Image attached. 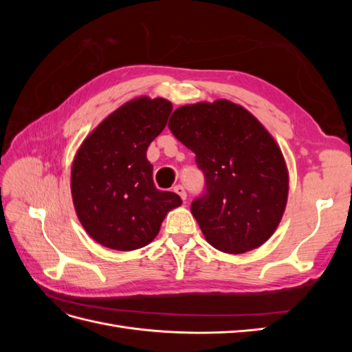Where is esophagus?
I'll list each match as a JSON object with an SVG mask.
<instances>
[{
    "label": "esophagus",
    "instance_id": "34e87169",
    "mask_svg": "<svg viewBox=\"0 0 352 352\" xmlns=\"http://www.w3.org/2000/svg\"><path fill=\"white\" fill-rule=\"evenodd\" d=\"M173 190H175V192H176L180 198H182L184 201L186 199V190H185V188H184L182 185H176V186L173 188Z\"/></svg>",
    "mask_w": 352,
    "mask_h": 352
}]
</instances>
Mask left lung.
Segmentation results:
<instances>
[{
	"label": "left lung",
	"instance_id": "1",
	"mask_svg": "<svg viewBox=\"0 0 352 352\" xmlns=\"http://www.w3.org/2000/svg\"><path fill=\"white\" fill-rule=\"evenodd\" d=\"M168 129L204 173L190 204L210 245L228 254L258 248L279 226L289 177L280 148L255 117L228 100L182 105Z\"/></svg>",
	"mask_w": 352,
	"mask_h": 352
}]
</instances>
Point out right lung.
Returning <instances> with one entry per match:
<instances>
[{"label": "right lung", "mask_w": 352, "mask_h": 352, "mask_svg": "<svg viewBox=\"0 0 352 352\" xmlns=\"http://www.w3.org/2000/svg\"><path fill=\"white\" fill-rule=\"evenodd\" d=\"M172 110L164 98L126 102L95 127L73 160L74 210L88 235L105 248L145 247L167 212L182 204L177 194L155 188L146 160Z\"/></svg>", "instance_id": "1"}]
</instances>
